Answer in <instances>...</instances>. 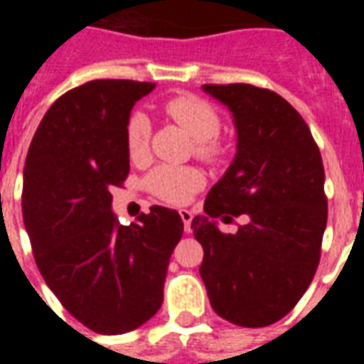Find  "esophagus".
<instances>
[{"label":"esophagus","instance_id":"esophagus-1","mask_svg":"<svg viewBox=\"0 0 364 364\" xmlns=\"http://www.w3.org/2000/svg\"><path fill=\"white\" fill-rule=\"evenodd\" d=\"M179 216H181L183 224H185V232L189 234V232H191V220H193V213H191V210H179Z\"/></svg>","mask_w":364,"mask_h":364}]
</instances>
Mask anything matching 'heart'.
<instances>
[{
  "label": "heart",
  "mask_w": 364,
  "mask_h": 364,
  "mask_svg": "<svg viewBox=\"0 0 364 364\" xmlns=\"http://www.w3.org/2000/svg\"><path fill=\"white\" fill-rule=\"evenodd\" d=\"M167 114L187 130V134L198 142V154L205 158H214L220 154L214 138L220 130V119L213 107L197 97H179L169 101ZM150 140V120L142 112H134L127 127V146L132 158H140L148 150ZM203 185V177L193 169L161 166L154 169L148 177V187L156 197L164 198L171 205L187 203L193 193Z\"/></svg>",
  "instance_id": "b5f03b06"
}]
</instances>
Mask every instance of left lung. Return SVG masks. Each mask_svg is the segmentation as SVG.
<instances>
[{
    "mask_svg": "<svg viewBox=\"0 0 364 364\" xmlns=\"http://www.w3.org/2000/svg\"><path fill=\"white\" fill-rule=\"evenodd\" d=\"M236 128V154L191 230L205 250L200 277L214 312L242 328H263L296 306L320 263L328 200L323 164L296 109L247 83L203 85ZM244 215L236 235L216 218Z\"/></svg>",
    "mask_w": 364,
    "mask_h": 364,
    "instance_id": "obj_1",
    "label": "left lung"
}]
</instances>
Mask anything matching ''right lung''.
<instances>
[{"label": "right lung", "mask_w": 364, "mask_h": 364, "mask_svg": "<svg viewBox=\"0 0 364 364\" xmlns=\"http://www.w3.org/2000/svg\"><path fill=\"white\" fill-rule=\"evenodd\" d=\"M154 87L95 80L68 91L41 120L23 169L36 267L68 312L103 336L132 331L158 312L183 236L181 216L166 206L130 226L112 213V187L130 171V111Z\"/></svg>", "instance_id": "right-lung-1"}]
</instances>
